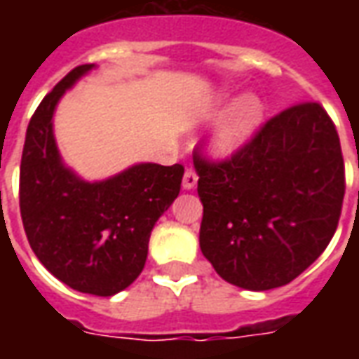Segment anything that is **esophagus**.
Instances as JSON below:
<instances>
[{
	"label": "esophagus",
	"instance_id": "34e87169",
	"mask_svg": "<svg viewBox=\"0 0 359 359\" xmlns=\"http://www.w3.org/2000/svg\"><path fill=\"white\" fill-rule=\"evenodd\" d=\"M196 184H198V175H196L192 169H188V171L184 172V179H182V188H184V190H194Z\"/></svg>",
	"mask_w": 359,
	"mask_h": 359
}]
</instances>
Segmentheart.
<instances>
[{
  "label": "heart",
  "instance_id": "obj_1",
  "mask_svg": "<svg viewBox=\"0 0 359 359\" xmlns=\"http://www.w3.org/2000/svg\"><path fill=\"white\" fill-rule=\"evenodd\" d=\"M264 117V102L259 95L246 92L234 97L219 113L208 134V154L215 159H226L242 149L254 136Z\"/></svg>",
  "mask_w": 359,
  "mask_h": 359
}]
</instances>
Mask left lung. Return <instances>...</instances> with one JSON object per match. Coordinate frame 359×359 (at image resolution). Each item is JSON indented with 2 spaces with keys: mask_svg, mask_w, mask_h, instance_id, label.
I'll list each match as a JSON object with an SVG mask.
<instances>
[{
  "mask_svg": "<svg viewBox=\"0 0 359 359\" xmlns=\"http://www.w3.org/2000/svg\"><path fill=\"white\" fill-rule=\"evenodd\" d=\"M203 203L200 248L221 278L246 290L288 285L323 254L344 198L340 140L327 111L278 113L229 161L196 154Z\"/></svg>",
  "mask_w": 359,
  "mask_h": 359,
  "instance_id": "left-lung-1",
  "label": "left lung"
}]
</instances>
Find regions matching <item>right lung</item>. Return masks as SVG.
I'll return each instance as SVG.
<instances>
[{"label": "right lung", "instance_id": "right-lung-1", "mask_svg": "<svg viewBox=\"0 0 359 359\" xmlns=\"http://www.w3.org/2000/svg\"><path fill=\"white\" fill-rule=\"evenodd\" d=\"M95 69H73L30 118L20 159V217L36 257L61 283L113 296L138 278L157 219L180 192L182 165L136 163L103 180H86L59 154L57 103Z\"/></svg>", "mask_w": 359, "mask_h": 359}]
</instances>
